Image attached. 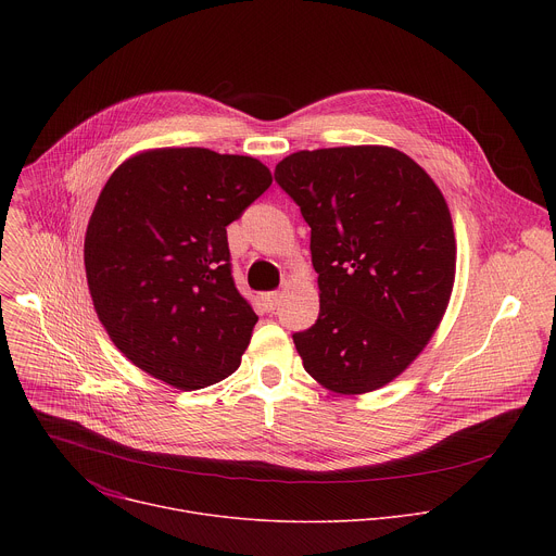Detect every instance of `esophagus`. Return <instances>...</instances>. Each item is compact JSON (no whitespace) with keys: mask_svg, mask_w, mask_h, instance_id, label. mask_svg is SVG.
<instances>
[{"mask_svg":"<svg viewBox=\"0 0 556 556\" xmlns=\"http://www.w3.org/2000/svg\"><path fill=\"white\" fill-rule=\"evenodd\" d=\"M262 299H264V305H266L268 309H275V307L281 303V292H279V290H273V292H266Z\"/></svg>","mask_w":556,"mask_h":556,"instance_id":"esophagus-1","label":"esophagus"}]
</instances>
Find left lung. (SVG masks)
I'll list each match as a JSON object with an SVG mask.
<instances>
[{"label": "left lung", "instance_id": "8db88e82", "mask_svg": "<svg viewBox=\"0 0 556 556\" xmlns=\"http://www.w3.org/2000/svg\"><path fill=\"white\" fill-rule=\"evenodd\" d=\"M275 182L309 226L319 319L292 341L305 371L337 393L374 391L429 343L455 277L448 206L391 147L296 151Z\"/></svg>", "mask_w": 556, "mask_h": 556}]
</instances>
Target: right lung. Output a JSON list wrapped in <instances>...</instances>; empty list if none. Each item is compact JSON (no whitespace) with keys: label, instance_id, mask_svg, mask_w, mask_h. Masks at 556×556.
<instances>
[{"label":"right lung","instance_id":"right-lung-1","mask_svg":"<svg viewBox=\"0 0 556 556\" xmlns=\"http://www.w3.org/2000/svg\"><path fill=\"white\" fill-rule=\"evenodd\" d=\"M273 185L251 155L153 149L123 163L92 211L86 275L114 345L193 391L230 376L257 324L232 279L226 226Z\"/></svg>","mask_w":556,"mask_h":556}]
</instances>
